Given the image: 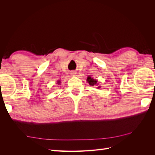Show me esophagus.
I'll use <instances>...</instances> for the list:
<instances>
[{
    "instance_id": "34e87169",
    "label": "esophagus",
    "mask_w": 155,
    "mask_h": 155,
    "mask_svg": "<svg viewBox=\"0 0 155 155\" xmlns=\"http://www.w3.org/2000/svg\"><path fill=\"white\" fill-rule=\"evenodd\" d=\"M71 74L72 76H75V75H76V73H75V72H74V71L71 72Z\"/></svg>"
}]
</instances>
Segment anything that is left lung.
<instances>
[{
	"instance_id": "8db88e82",
	"label": "left lung",
	"mask_w": 155,
	"mask_h": 155,
	"mask_svg": "<svg viewBox=\"0 0 155 155\" xmlns=\"http://www.w3.org/2000/svg\"><path fill=\"white\" fill-rule=\"evenodd\" d=\"M87 81L89 83V84L91 85V86H94V85H97V80H95L94 78H91V77L90 76H88L87 78ZM100 86L97 87V88H99Z\"/></svg>"
}]
</instances>
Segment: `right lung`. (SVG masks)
Here are the masks:
<instances>
[{"mask_svg": "<svg viewBox=\"0 0 155 155\" xmlns=\"http://www.w3.org/2000/svg\"><path fill=\"white\" fill-rule=\"evenodd\" d=\"M60 84V81H58V84Z\"/></svg>", "mask_w": 155, "mask_h": 155, "instance_id": "obj_1", "label": "right lung"}]
</instances>
